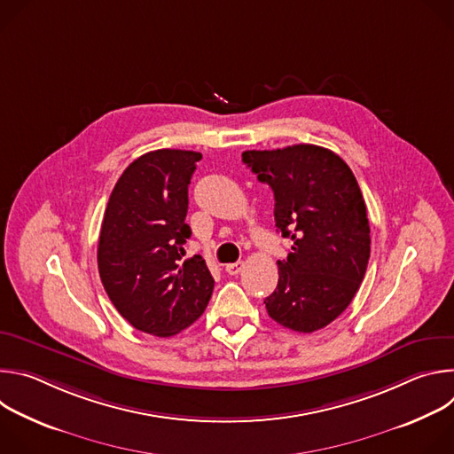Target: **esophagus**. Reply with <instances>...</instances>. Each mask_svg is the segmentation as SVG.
<instances>
[{"mask_svg": "<svg viewBox=\"0 0 454 454\" xmlns=\"http://www.w3.org/2000/svg\"><path fill=\"white\" fill-rule=\"evenodd\" d=\"M242 268H244V262H231V264H226L224 270L228 275H239L242 271Z\"/></svg>", "mask_w": 454, "mask_h": 454, "instance_id": "esophagus-1", "label": "esophagus"}]
</instances>
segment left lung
Returning a JSON list of instances; mask_svg holds the SVG:
<instances>
[{
    "mask_svg": "<svg viewBox=\"0 0 454 454\" xmlns=\"http://www.w3.org/2000/svg\"><path fill=\"white\" fill-rule=\"evenodd\" d=\"M242 161L275 193V223L291 239L278 261L268 314L294 333L327 327L356 296L370 258V226L361 188L333 151L310 144L246 151Z\"/></svg>",
    "mask_w": 454,
    "mask_h": 454,
    "instance_id": "8db88e82",
    "label": "left lung"
}]
</instances>
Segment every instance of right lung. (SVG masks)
Returning a JSON list of instances; mask_svg holds the SVG:
<instances>
[{
    "instance_id": "right-lung-1",
    "label": "right lung",
    "mask_w": 454,
    "mask_h": 454,
    "mask_svg": "<svg viewBox=\"0 0 454 454\" xmlns=\"http://www.w3.org/2000/svg\"><path fill=\"white\" fill-rule=\"evenodd\" d=\"M200 153L160 149L129 165L116 181L98 239V273L116 310L142 333L168 338L207 309L214 278L201 254L183 244L188 184Z\"/></svg>"
}]
</instances>
